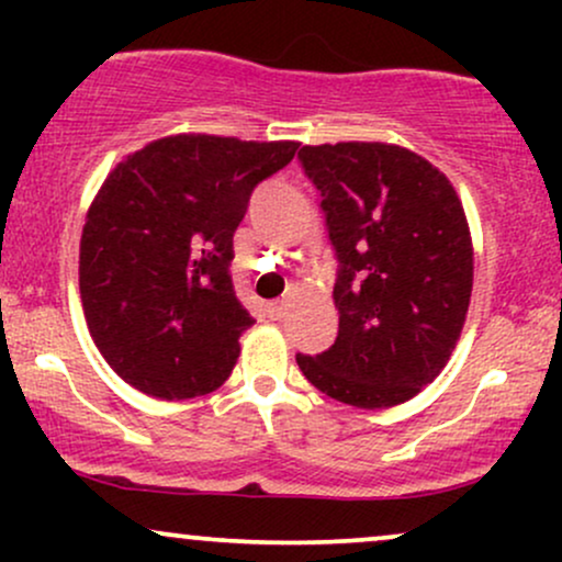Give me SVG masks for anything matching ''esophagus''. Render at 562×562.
Returning a JSON list of instances; mask_svg holds the SVG:
<instances>
[{
	"label": "esophagus",
	"mask_w": 562,
	"mask_h": 562,
	"mask_svg": "<svg viewBox=\"0 0 562 562\" xmlns=\"http://www.w3.org/2000/svg\"><path fill=\"white\" fill-rule=\"evenodd\" d=\"M267 314L272 319H282L288 314V306L282 301H274V303H269V306H267Z\"/></svg>",
	"instance_id": "1"
}]
</instances>
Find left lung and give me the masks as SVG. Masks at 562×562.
Wrapping results in <instances>:
<instances>
[{"label":"left lung","instance_id":"8db88e82","mask_svg":"<svg viewBox=\"0 0 562 562\" xmlns=\"http://www.w3.org/2000/svg\"><path fill=\"white\" fill-rule=\"evenodd\" d=\"M299 160L338 259V338L295 362L335 402L402 404L434 383L465 325L473 243L460 198L434 164L385 142L306 145Z\"/></svg>","mask_w":562,"mask_h":562}]
</instances>
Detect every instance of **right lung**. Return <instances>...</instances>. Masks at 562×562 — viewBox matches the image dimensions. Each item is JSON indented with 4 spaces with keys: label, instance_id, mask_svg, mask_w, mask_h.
<instances>
[{
    "label": "right lung",
    "instance_id": "add662e5",
    "mask_svg": "<svg viewBox=\"0 0 562 562\" xmlns=\"http://www.w3.org/2000/svg\"><path fill=\"white\" fill-rule=\"evenodd\" d=\"M299 142L177 134L111 171L81 232L79 288L94 346L147 396L182 402L229 378L254 325L232 288L250 192Z\"/></svg>",
    "mask_w": 562,
    "mask_h": 562
}]
</instances>
